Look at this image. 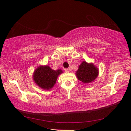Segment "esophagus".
<instances>
[{"label":"esophagus","instance_id":"obj_1","mask_svg":"<svg viewBox=\"0 0 131 131\" xmlns=\"http://www.w3.org/2000/svg\"><path fill=\"white\" fill-rule=\"evenodd\" d=\"M64 70H65L66 72H70V70L69 69H65Z\"/></svg>","mask_w":131,"mask_h":131}]
</instances>
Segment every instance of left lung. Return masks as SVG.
I'll return each instance as SVG.
<instances>
[{
    "instance_id": "8db88e82",
    "label": "left lung",
    "mask_w": 131,
    "mask_h": 131,
    "mask_svg": "<svg viewBox=\"0 0 131 131\" xmlns=\"http://www.w3.org/2000/svg\"><path fill=\"white\" fill-rule=\"evenodd\" d=\"M76 75L80 81L84 84L90 83L97 78L99 69L93 63H88L83 61L79 66Z\"/></svg>"
}]
</instances>
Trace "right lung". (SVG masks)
I'll use <instances>...</instances> for the list:
<instances>
[{
	"mask_svg": "<svg viewBox=\"0 0 131 131\" xmlns=\"http://www.w3.org/2000/svg\"><path fill=\"white\" fill-rule=\"evenodd\" d=\"M63 73L60 69L54 70L49 66L40 65L33 73V80L35 84L44 90H50L54 87L59 75Z\"/></svg>",
	"mask_w": 131,
	"mask_h": 131,
	"instance_id": "add662e5",
	"label": "right lung"
}]
</instances>
